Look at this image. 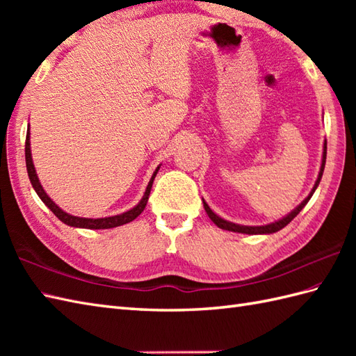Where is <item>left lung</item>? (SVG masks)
<instances>
[{
	"mask_svg": "<svg viewBox=\"0 0 356 356\" xmlns=\"http://www.w3.org/2000/svg\"><path fill=\"white\" fill-rule=\"evenodd\" d=\"M326 154H327V142L324 140V145H323V159H321L320 172H318V177H316V180H315V185H314V188H312V191L309 193L307 197H306L303 202H301L297 208L292 209L289 214L284 216L283 218H280V220H277V222H272V223H268V225H261V226H246V225H237V223H232V222L225 220V218H222L220 216H217V214L214 213V211L209 208V205H208V203H207L205 200H203V208H205L207 214H208V217L211 218V220H213V222H214V223H216L220 229L232 231V232H240V234H274V232H277V231H280V229H283L287 223H291V222L293 220V218L298 216L300 211L303 209V208L307 205V202L311 200L312 194L315 193L316 188H318V185H320V180H321V177H323L324 165H326Z\"/></svg>",
	"mask_w": 356,
	"mask_h": 356,
	"instance_id": "1",
	"label": "left lung"
}]
</instances>
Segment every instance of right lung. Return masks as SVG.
Listing matches in <instances>:
<instances>
[{"label": "right lung", "instance_id": "obj_1", "mask_svg": "<svg viewBox=\"0 0 356 356\" xmlns=\"http://www.w3.org/2000/svg\"><path fill=\"white\" fill-rule=\"evenodd\" d=\"M26 166H27V174H29L30 184H32L36 194L40 195V199L45 203V207H47L51 211V213L55 214L63 223L73 226V228H84V229H110V228H116V226L133 222L134 218L140 216L142 211L145 209L148 197H149L151 186H153L156 174H157L159 168H161V165H159L156 171L153 172V176H151V179H149V182L147 185V190H145V193H143L140 202L134 208L128 209V211H125V213L118 214V216H110V217H102V218H87V217H76V216H72L69 213H65V211L59 208L56 203L49 197V194L44 191L40 179H38L35 165H33L32 149H30V130H27V136H26Z\"/></svg>", "mask_w": 356, "mask_h": 356}]
</instances>
